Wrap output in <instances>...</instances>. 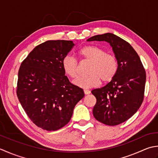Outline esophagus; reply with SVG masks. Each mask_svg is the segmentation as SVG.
I'll return each instance as SVG.
<instances>
[{"label":"esophagus","mask_w":158,"mask_h":158,"mask_svg":"<svg viewBox=\"0 0 158 158\" xmlns=\"http://www.w3.org/2000/svg\"><path fill=\"white\" fill-rule=\"evenodd\" d=\"M84 93H85V95H89L91 93V91H89V90H87V89H85L84 90Z\"/></svg>","instance_id":"34e87169"}]
</instances>
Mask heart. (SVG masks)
Masks as SVG:
<instances>
[{
    "mask_svg": "<svg viewBox=\"0 0 158 158\" xmlns=\"http://www.w3.org/2000/svg\"><path fill=\"white\" fill-rule=\"evenodd\" d=\"M79 56L84 60L91 62L87 73L85 76H80L73 80L74 85L82 89L95 87L101 82L112 81L117 75L118 69V60L114 54L106 53V51L97 46H86L78 52ZM62 67L70 78H74L78 75L79 64L74 57L67 55L62 60Z\"/></svg>",
    "mask_w": 158,
    "mask_h": 158,
    "instance_id": "obj_1",
    "label": "heart"
}]
</instances>
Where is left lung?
I'll return each mask as SVG.
<instances>
[{"mask_svg":"<svg viewBox=\"0 0 158 158\" xmlns=\"http://www.w3.org/2000/svg\"><path fill=\"white\" fill-rule=\"evenodd\" d=\"M87 41L108 42L118 63L114 79L104 87L91 91L97 99L93 116L96 120L110 126L121 124L132 117L142 104L145 69L132 46L117 35L109 33L98 35Z\"/></svg>","mask_w":158,"mask_h":158,"instance_id":"obj_1","label":"left lung"}]
</instances>
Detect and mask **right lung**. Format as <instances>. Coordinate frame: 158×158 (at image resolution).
Wrapping results in <instances>:
<instances>
[{"label":"right lung","instance_id":"add662e5","mask_svg":"<svg viewBox=\"0 0 158 158\" xmlns=\"http://www.w3.org/2000/svg\"><path fill=\"white\" fill-rule=\"evenodd\" d=\"M74 46L72 41L49 40L38 45L18 71V98L37 127L56 131L69 123L75 106L85 96L69 82L62 60Z\"/></svg>","mask_w":158,"mask_h":158}]
</instances>
